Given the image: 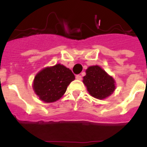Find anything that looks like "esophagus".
Listing matches in <instances>:
<instances>
[{
  "instance_id": "obj_1",
  "label": "esophagus",
  "mask_w": 147,
  "mask_h": 147,
  "mask_svg": "<svg viewBox=\"0 0 147 147\" xmlns=\"http://www.w3.org/2000/svg\"><path fill=\"white\" fill-rule=\"evenodd\" d=\"M76 79L77 80H82V76H80V75H76Z\"/></svg>"
}]
</instances>
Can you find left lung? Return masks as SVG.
<instances>
[{"label":"left lung","mask_w":147,"mask_h":147,"mask_svg":"<svg viewBox=\"0 0 147 147\" xmlns=\"http://www.w3.org/2000/svg\"><path fill=\"white\" fill-rule=\"evenodd\" d=\"M83 77V83L89 94L98 99H105L115 90V81L98 65L90 66Z\"/></svg>","instance_id":"obj_1"}]
</instances>
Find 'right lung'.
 <instances>
[{
	"label": "right lung",
	"instance_id": "add662e5",
	"mask_svg": "<svg viewBox=\"0 0 147 147\" xmlns=\"http://www.w3.org/2000/svg\"><path fill=\"white\" fill-rule=\"evenodd\" d=\"M74 80L75 76L69 68L57 64L39 71L34 76L32 88L41 101L51 103L65 94L67 86Z\"/></svg>",
	"mask_w": 147,
	"mask_h": 147
}]
</instances>
